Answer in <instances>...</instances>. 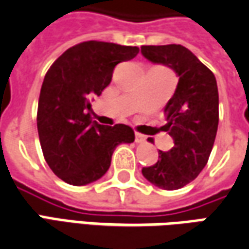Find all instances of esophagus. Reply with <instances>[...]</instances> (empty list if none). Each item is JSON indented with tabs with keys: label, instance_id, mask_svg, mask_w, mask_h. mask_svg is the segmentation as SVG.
Listing matches in <instances>:
<instances>
[{
	"label": "esophagus",
	"instance_id": "1",
	"mask_svg": "<svg viewBox=\"0 0 249 249\" xmlns=\"http://www.w3.org/2000/svg\"><path fill=\"white\" fill-rule=\"evenodd\" d=\"M135 141L137 142V144H141V142H144V141H145V137H144L142 135H140V133H136Z\"/></svg>",
	"mask_w": 249,
	"mask_h": 249
}]
</instances>
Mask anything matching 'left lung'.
I'll list each match as a JSON object with an SVG mask.
<instances>
[{
    "instance_id": "obj_1",
    "label": "left lung",
    "mask_w": 249,
    "mask_h": 249,
    "mask_svg": "<svg viewBox=\"0 0 249 249\" xmlns=\"http://www.w3.org/2000/svg\"><path fill=\"white\" fill-rule=\"evenodd\" d=\"M141 54L178 74V88L164 109L171 151L159 152L142 176L156 187L175 191L197 178L208 162L219 125V92L214 74L183 45H144Z\"/></svg>"
}]
</instances>
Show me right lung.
I'll return each mask as SVG.
<instances>
[{"mask_svg": "<svg viewBox=\"0 0 249 249\" xmlns=\"http://www.w3.org/2000/svg\"><path fill=\"white\" fill-rule=\"evenodd\" d=\"M137 53V46L87 41L64 52L46 73L37 129L46 162L62 181L80 187L101 178L116 146L135 141L130 126L100 125L87 110L89 98L110 84L114 66Z\"/></svg>", "mask_w": 249, "mask_h": 249, "instance_id": "add662e5", "label": "right lung"}]
</instances>
